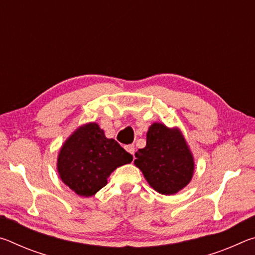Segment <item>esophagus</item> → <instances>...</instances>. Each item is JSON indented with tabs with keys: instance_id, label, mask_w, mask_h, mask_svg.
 Listing matches in <instances>:
<instances>
[{
	"instance_id": "1",
	"label": "esophagus",
	"mask_w": 255,
	"mask_h": 255,
	"mask_svg": "<svg viewBox=\"0 0 255 255\" xmlns=\"http://www.w3.org/2000/svg\"><path fill=\"white\" fill-rule=\"evenodd\" d=\"M126 150L128 153H130L132 156H135V145H127Z\"/></svg>"
}]
</instances>
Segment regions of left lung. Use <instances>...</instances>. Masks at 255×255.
Listing matches in <instances>:
<instances>
[{"mask_svg": "<svg viewBox=\"0 0 255 255\" xmlns=\"http://www.w3.org/2000/svg\"><path fill=\"white\" fill-rule=\"evenodd\" d=\"M135 156V165L150 187L162 195H174L192 178L195 164L183 136L163 124L149 127L146 146Z\"/></svg>", "mask_w": 255, "mask_h": 255, "instance_id": "1", "label": "left lung"}]
</instances>
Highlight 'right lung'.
I'll return each mask as SVG.
<instances>
[{"label":"right lung","instance_id":"obj_1","mask_svg":"<svg viewBox=\"0 0 255 255\" xmlns=\"http://www.w3.org/2000/svg\"><path fill=\"white\" fill-rule=\"evenodd\" d=\"M132 161L115 139H108L97 124L82 126L60 149L57 170L60 179L82 197L97 193L118 166Z\"/></svg>","mask_w":255,"mask_h":255}]
</instances>
